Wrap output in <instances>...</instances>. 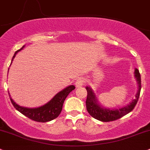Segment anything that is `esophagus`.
Masks as SVG:
<instances>
[{
  "mask_svg": "<svg viewBox=\"0 0 150 150\" xmlns=\"http://www.w3.org/2000/svg\"><path fill=\"white\" fill-rule=\"evenodd\" d=\"M84 82H85V81H84V79H83V78H79V79H77L76 81L75 85H76V86L77 88L81 87V86H82L84 84Z\"/></svg>",
  "mask_w": 150,
  "mask_h": 150,
  "instance_id": "34e87169",
  "label": "esophagus"
}]
</instances>
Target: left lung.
<instances>
[{
  "instance_id": "1",
  "label": "left lung",
  "mask_w": 150,
  "mask_h": 150,
  "mask_svg": "<svg viewBox=\"0 0 150 150\" xmlns=\"http://www.w3.org/2000/svg\"><path fill=\"white\" fill-rule=\"evenodd\" d=\"M134 76H135L137 84H138V91L135 95V99L133 100L129 103V105H127L121 108L110 109L105 108L101 106L98 103L96 95L92 88L86 86V89L87 91V97H86V106L89 115L95 119L99 120L100 121L109 122L119 119L121 117L124 116L125 115L130 112L134 108L138 102L142 87L141 76H140L139 71L137 69H135V71H134Z\"/></svg>"
}]
</instances>
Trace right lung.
Listing matches in <instances>:
<instances>
[{
	"instance_id": "add662e5",
	"label": "right lung",
	"mask_w": 150,
	"mask_h": 150,
	"mask_svg": "<svg viewBox=\"0 0 150 150\" xmlns=\"http://www.w3.org/2000/svg\"><path fill=\"white\" fill-rule=\"evenodd\" d=\"M24 47V46H23L21 49L15 52L14 55L12 58L11 63L13 61V58L16 56V53L21 50H22ZM74 89L75 86L74 85L67 86L63 90H61V92H58V94H56L48 103L45 104L44 105L35 108H29L19 106L12 100L10 95H9V97H10L11 102L13 107L18 111H19L21 113H22L23 115L27 116V118H30V119L33 120L35 121L45 123V122L50 121L52 120L55 119L60 115L61 110H62L64 100H66V97L69 95V94Z\"/></svg>"
}]
</instances>
